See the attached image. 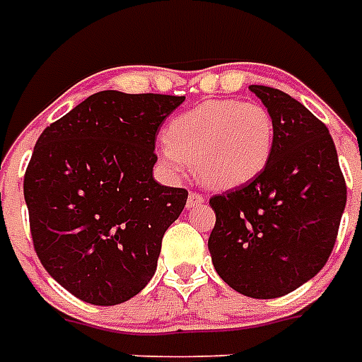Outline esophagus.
<instances>
[{
	"instance_id": "obj_1",
	"label": "esophagus",
	"mask_w": 362,
	"mask_h": 362,
	"mask_svg": "<svg viewBox=\"0 0 362 362\" xmlns=\"http://www.w3.org/2000/svg\"><path fill=\"white\" fill-rule=\"evenodd\" d=\"M205 197L199 196V194H189L188 202H186V207L188 209H194V207H199V205H204Z\"/></svg>"
}]
</instances>
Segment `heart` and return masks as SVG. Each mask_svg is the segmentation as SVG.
Segmentation results:
<instances>
[{
    "label": "heart",
    "instance_id": "heart-1",
    "mask_svg": "<svg viewBox=\"0 0 362 362\" xmlns=\"http://www.w3.org/2000/svg\"><path fill=\"white\" fill-rule=\"evenodd\" d=\"M272 151L273 119L262 104L209 100L170 122L157 157L173 176L194 163L204 186L233 189L254 180Z\"/></svg>",
    "mask_w": 362,
    "mask_h": 362
}]
</instances>
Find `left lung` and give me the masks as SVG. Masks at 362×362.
Masks as SVG:
<instances>
[{"instance_id":"8db88e82","label":"left lung","mask_w":362,"mask_h":362,"mask_svg":"<svg viewBox=\"0 0 362 362\" xmlns=\"http://www.w3.org/2000/svg\"><path fill=\"white\" fill-rule=\"evenodd\" d=\"M273 119V151L262 173L213 196V266L228 287L277 298L326 266L347 204L337 151L327 127L279 89L250 85Z\"/></svg>"}]
</instances>
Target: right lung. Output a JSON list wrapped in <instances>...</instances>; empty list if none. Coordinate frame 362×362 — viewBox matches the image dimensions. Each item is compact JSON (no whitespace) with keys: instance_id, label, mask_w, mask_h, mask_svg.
I'll return each mask as SVG.
<instances>
[{"instance_id":"right-lung-1","label":"right lung","mask_w":362,"mask_h":362,"mask_svg":"<svg viewBox=\"0 0 362 362\" xmlns=\"http://www.w3.org/2000/svg\"><path fill=\"white\" fill-rule=\"evenodd\" d=\"M184 98L100 90L36 141L23 186L36 256L85 303H126L155 275L188 199L153 178L155 139Z\"/></svg>"}]
</instances>
